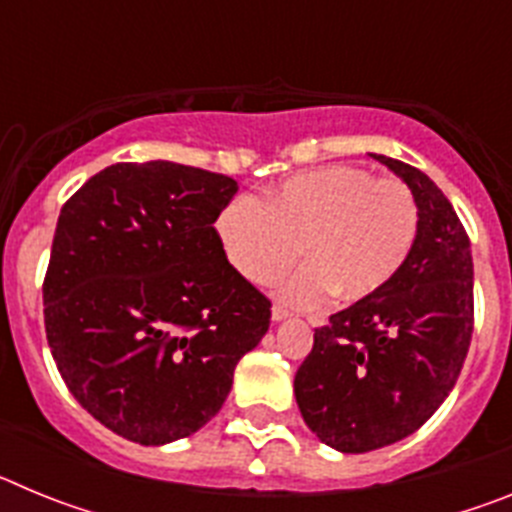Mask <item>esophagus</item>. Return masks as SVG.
I'll list each match as a JSON object with an SVG mask.
<instances>
[{
  "label": "esophagus",
  "instance_id": "obj_1",
  "mask_svg": "<svg viewBox=\"0 0 512 512\" xmlns=\"http://www.w3.org/2000/svg\"><path fill=\"white\" fill-rule=\"evenodd\" d=\"M284 318H289V310L282 305V302H277V305L271 307V320H277L279 323V320H284Z\"/></svg>",
  "mask_w": 512,
  "mask_h": 512
}]
</instances>
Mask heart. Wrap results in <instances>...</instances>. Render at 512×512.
Instances as JSON below:
<instances>
[{"label": "heart", "instance_id": "obj_1", "mask_svg": "<svg viewBox=\"0 0 512 512\" xmlns=\"http://www.w3.org/2000/svg\"><path fill=\"white\" fill-rule=\"evenodd\" d=\"M418 223L405 184L336 164L289 176L261 202L233 197L217 212L215 233L228 264L261 287L279 282L302 248L307 266L282 297L312 307L330 292L346 302L379 292L408 261Z\"/></svg>", "mask_w": 512, "mask_h": 512}]
</instances>
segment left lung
<instances>
[{"instance_id": "left-lung-1", "label": "left lung", "mask_w": 512, "mask_h": 512, "mask_svg": "<svg viewBox=\"0 0 512 512\" xmlns=\"http://www.w3.org/2000/svg\"><path fill=\"white\" fill-rule=\"evenodd\" d=\"M372 156L413 192L418 238L379 292L315 328L295 374L302 418L343 454L418 431L454 390L474 330L472 248L449 197L415 166Z\"/></svg>"}]
</instances>
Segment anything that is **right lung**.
I'll use <instances>...</instances> for the list:
<instances>
[{"instance_id":"right-lung-1","label":"right lung","mask_w":512,"mask_h":512,"mask_svg":"<svg viewBox=\"0 0 512 512\" xmlns=\"http://www.w3.org/2000/svg\"><path fill=\"white\" fill-rule=\"evenodd\" d=\"M235 192L225 174L122 161L61 207L45 338L71 395L117 436L161 446L200 431L269 330V297L215 233Z\"/></svg>"}]
</instances>
